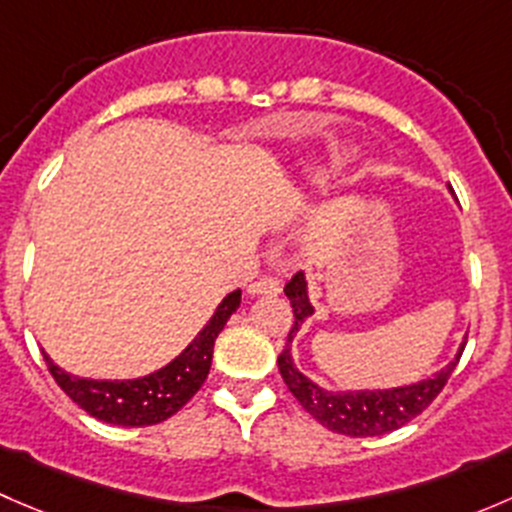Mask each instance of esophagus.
<instances>
[{"label":"esophagus","mask_w":512,"mask_h":512,"mask_svg":"<svg viewBox=\"0 0 512 512\" xmlns=\"http://www.w3.org/2000/svg\"><path fill=\"white\" fill-rule=\"evenodd\" d=\"M282 289V282L277 275H262L255 282H250L247 292L250 294H277Z\"/></svg>","instance_id":"obj_1"}]
</instances>
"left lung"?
<instances>
[{"instance_id": "8db88e82", "label": "left lung", "mask_w": 512, "mask_h": 512, "mask_svg": "<svg viewBox=\"0 0 512 512\" xmlns=\"http://www.w3.org/2000/svg\"><path fill=\"white\" fill-rule=\"evenodd\" d=\"M285 294L289 297V304H292L294 324L287 334V347L277 356V366H280L287 389L302 404V409L334 433H344V436L352 438L384 436V433H391L414 421L441 394L446 381L451 379L453 369H456L458 359H461L463 349H466V342H463L456 359L446 369H441L431 379L418 381V384L396 386V389L384 391H327L314 384V381H309L294 366L292 359V337L299 332L304 319L314 314V307L309 304L307 297V280H304L302 272H297L287 282Z\"/></svg>"}]
</instances>
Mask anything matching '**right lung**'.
Wrapping results in <instances>:
<instances>
[{
    "instance_id": "right-lung-1",
    "label": "right lung",
    "mask_w": 512,
    "mask_h": 512,
    "mask_svg": "<svg viewBox=\"0 0 512 512\" xmlns=\"http://www.w3.org/2000/svg\"><path fill=\"white\" fill-rule=\"evenodd\" d=\"M240 307V289L230 292L215 309L203 332L175 356L168 366L131 381H96L79 379L66 374L44 354L46 366L56 384L64 389L74 404H79L86 414L98 421L116 423V426H153L178 414L190 399L200 391L208 379L213 364V347L218 334L230 319V314Z\"/></svg>"
}]
</instances>
